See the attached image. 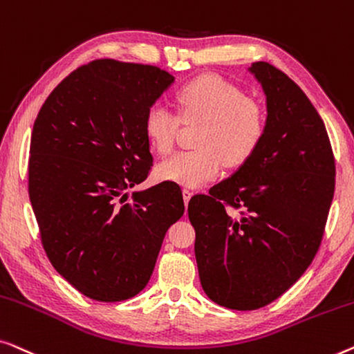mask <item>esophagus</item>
Segmentation results:
<instances>
[{
    "mask_svg": "<svg viewBox=\"0 0 354 354\" xmlns=\"http://www.w3.org/2000/svg\"><path fill=\"white\" fill-rule=\"evenodd\" d=\"M192 196H194V192L191 191V189H189V187L183 189V197H184V202H186V205L189 203V201H191Z\"/></svg>",
    "mask_w": 354,
    "mask_h": 354,
    "instance_id": "esophagus-1",
    "label": "esophagus"
}]
</instances>
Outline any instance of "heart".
I'll return each instance as SVG.
<instances>
[{
	"label": "heart",
	"instance_id": "1",
	"mask_svg": "<svg viewBox=\"0 0 354 354\" xmlns=\"http://www.w3.org/2000/svg\"><path fill=\"white\" fill-rule=\"evenodd\" d=\"M179 115L153 104L144 117V134L153 151L167 156L175 147L181 123L201 125L196 151L179 152L157 167V176L197 187L220 176L223 167L239 168L255 156L266 134V111L260 101L216 75L184 83L176 93Z\"/></svg>",
	"mask_w": 354,
	"mask_h": 354
}]
</instances>
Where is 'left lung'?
Instances as JSON below:
<instances>
[{
  "instance_id": "left-lung-1",
  "label": "left lung",
  "mask_w": 354,
  "mask_h": 354,
  "mask_svg": "<svg viewBox=\"0 0 354 354\" xmlns=\"http://www.w3.org/2000/svg\"><path fill=\"white\" fill-rule=\"evenodd\" d=\"M266 94V134L250 160L189 201L203 292L253 311L286 293L315 260L335 191L324 122L300 86L268 62L250 67Z\"/></svg>"
}]
</instances>
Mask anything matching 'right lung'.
I'll return each mask as SVG.
<instances>
[{
  "mask_svg": "<svg viewBox=\"0 0 354 354\" xmlns=\"http://www.w3.org/2000/svg\"><path fill=\"white\" fill-rule=\"evenodd\" d=\"M171 82L156 66L96 59L64 78L35 120L28 196L39 239L59 274L93 300L138 295L184 213L176 183L123 194L149 176L144 117Z\"/></svg>",
  "mask_w": 354,
  "mask_h": 354,
  "instance_id": "add662e5",
  "label": "right lung"
}]
</instances>
